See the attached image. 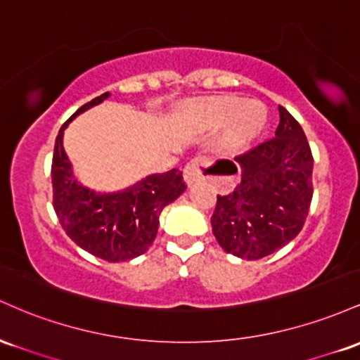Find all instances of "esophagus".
I'll return each mask as SVG.
<instances>
[{
    "label": "esophagus",
    "mask_w": 360,
    "mask_h": 360,
    "mask_svg": "<svg viewBox=\"0 0 360 360\" xmlns=\"http://www.w3.org/2000/svg\"><path fill=\"white\" fill-rule=\"evenodd\" d=\"M205 165H207V158L205 156H195L187 163L184 173H185V180H187L188 185L195 184L202 179V169H204Z\"/></svg>",
    "instance_id": "1"
}]
</instances>
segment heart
Listing matches in <instances>:
<instances>
[{
    "instance_id": "1",
    "label": "heart",
    "mask_w": 360,
    "mask_h": 360,
    "mask_svg": "<svg viewBox=\"0 0 360 360\" xmlns=\"http://www.w3.org/2000/svg\"><path fill=\"white\" fill-rule=\"evenodd\" d=\"M199 119L205 127L228 126V141L233 146H243L264 131L267 108L255 100H240L233 96L214 98L204 103Z\"/></svg>"
}]
</instances>
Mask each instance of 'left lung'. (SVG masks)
Here are the masks:
<instances>
[{"label":"left lung","mask_w":360,"mask_h":360,"mask_svg":"<svg viewBox=\"0 0 360 360\" xmlns=\"http://www.w3.org/2000/svg\"><path fill=\"white\" fill-rule=\"evenodd\" d=\"M276 137L236 156L241 179L228 195H217L212 233L224 252L258 260L300 234L313 199V155L304 131L278 105ZM229 167L217 161L214 168Z\"/></svg>","instance_id":"8db88e82"}]
</instances>
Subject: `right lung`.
<instances>
[{"instance_id": "1", "label": "right lung", "mask_w": 360, "mask_h": 360, "mask_svg": "<svg viewBox=\"0 0 360 360\" xmlns=\"http://www.w3.org/2000/svg\"><path fill=\"white\" fill-rule=\"evenodd\" d=\"M108 91L79 107L63 124L52 156V205L68 236L91 255L107 262H126L143 255L158 233L160 214L185 192L180 169L149 175L117 193H95L76 181L63 148V134L76 115L98 105Z\"/></svg>"}]
</instances>
